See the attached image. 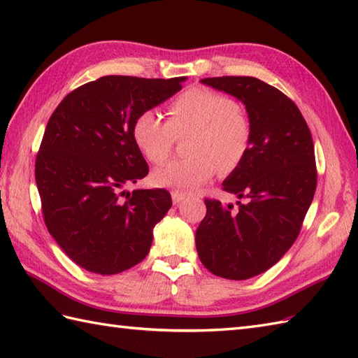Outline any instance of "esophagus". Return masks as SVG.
I'll list each match as a JSON object with an SVG mask.
<instances>
[{"label":"esophagus","instance_id":"1","mask_svg":"<svg viewBox=\"0 0 358 358\" xmlns=\"http://www.w3.org/2000/svg\"><path fill=\"white\" fill-rule=\"evenodd\" d=\"M186 199V195L185 194H180V192H172V201H173V204H178V203H181Z\"/></svg>","mask_w":358,"mask_h":358}]
</instances>
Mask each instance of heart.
<instances>
[{
    "instance_id": "heart-1",
    "label": "heart",
    "mask_w": 358,
    "mask_h": 358,
    "mask_svg": "<svg viewBox=\"0 0 358 358\" xmlns=\"http://www.w3.org/2000/svg\"><path fill=\"white\" fill-rule=\"evenodd\" d=\"M167 110V121L154 110H143L132 124L136 148L152 164L166 162L175 136L191 132L186 144L191 157L152 172L150 180L155 186L189 194L209 181L218 169L232 172L245 159L252 126L241 104L217 90L192 87L172 100Z\"/></svg>"
}]
</instances>
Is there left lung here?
Returning <instances> with one entry per match:
<instances>
[{"label": "left lung", "mask_w": 358, "mask_h": 358, "mask_svg": "<svg viewBox=\"0 0 358 358\" xmlns=\"http://www.w3.org/2000/svg\"><path fill=\"white\" fill-rule=\"evenodd\" d=\"M201 83L245 104L252 136L245 159L223 181L237 206L204 200L196 252L214 275L248 280L272 268L299 237L317 187L313 135L295 103L262 80Z\"/></svg>", "instance_id": "left-lung-1"}]
</instances>
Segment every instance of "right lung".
I'll return each instance as SVG.
<instances>
[{
    "mask_svg": "<svg viewBox=\"0 0 358 358\" xmlns=\"http://www.w3.org/2000/svg\"><path fill=\"white\" fill-rule=\"evenodd\" d=\"M183 81L108 75L72 90L49 118L35 162L44 223L83 269L113 275L149 254L172 200L164 189H124L149 172L132 124Z\"/></svg>",
    "mask_w": 358,
    "mask_h": 358,
    "instance_id": "obj_1",
    "label": "right lung"
}]
</instances>
